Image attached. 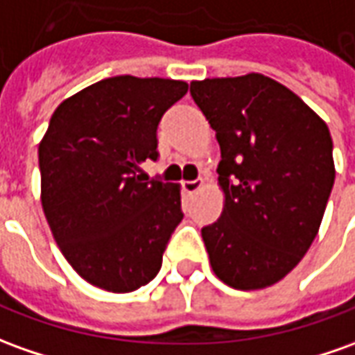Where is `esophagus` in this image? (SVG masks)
Segmentation results:
<instances>
[{
  "label": "esophagus",
  "instance_id": "1",
  "mask_svg": "<svg viewBox=\"0 0 355 355\" xmlns=\"http://www.w3.org/2000/svg\"><path fill=\"white\" fill-rule=\"evenodd\" d=\"M201 187H202V182H197V180H195V182H183L182 183L183 193H187V195H193V193H197L199 189H201Z\"/></svg>",
  "mask_w": 355,
  "mask_h": 355
}]
</instances>
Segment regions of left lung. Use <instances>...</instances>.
<instances>
[{"mask_svg": "<svg viewBox=\"0 0 355 355\" xmlns=\"http://www.w3.org/2000/svg\"><path fill=\"white\" fill-rule=\"evenodd\" d=\"M220 145L224 210L201 230L214 275L236 290L276 284L311 248L334 185L331 131L259 73L193 80Z\"/></svg>", "mask_w": 355, "mask_h": 355, "instance_id": "8db88e82", "label": "left lung"}]
</instances>
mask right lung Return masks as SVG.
<instances>
[{
	"instance_id": "right-lung-1",
	"label": "right lung",
	"mask_w": 355,
	"mask_h": 355,
	"mask_svg": "<svg viewBox=\"0 0 355 355\" xmlns=\"http://www.w3.org/2000/svg\"><path fill=\"white\" fill-rule=\"evenodd\" d=\"M187 83L117 75L63 100L38 146L42 209L53 239L92 286L148 284L182 222L180 187L141 173L158 160V123Z\"/></svg>"
}]
</instances>
